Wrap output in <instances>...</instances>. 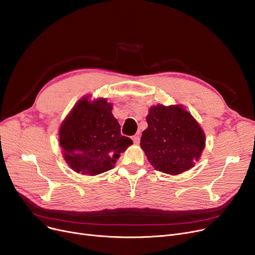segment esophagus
I'll use <instances>...</instances> for the list:
<instances>
[{
  "label": "esophagus",
  "instance_id": "1",
  "mask_svg": "<svg viewBox=\"0 0 255 255\" xmlns=\"http://www.w3.org/2000/svg\"><path fill=\"white\" fill-rule=\"evenodd\" d=\"M132 140H133V142H134V143H139V141H140V136H139L138 134L133 135V136H132Z\"/></svg>",
  "mask_w": 255,
  "mask_h": 255
}]
</instances>
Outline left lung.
I'll return each instance as SVG.
<instances>
[{
	"label": "left lung",
	"instance_id": "left-lung-1",
	"mask_svg": "<svg viewBox=\"0 0 255 255\" xmlns=\"http://www.w3.org/2000/svg\"><path fill=\"white\" fill-rule=\"evenodd\" d=\"M140 146L159 171L179 175L194 165L205 149V133L180 105H156L146 117Z\"/></svg>",
	"mask_w": 255,
	"mask_h": 255
}]
</instances>
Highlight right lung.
Segmentation results:
<instances>
[{"mask_svg": "<svg viewBox=\"0 0 255 255\" xmlns=\"http://www.w3.org/2000/svg\"><path fill=\"white\" fill-rule=\"evenodd\" d=\"M105 99L84 98L73 107L60 128L64 158L76 172L95 176L110 170L120 154L132 143L121 134V127Z\"/></svg>", "mask_w": 255, "mask_h": 255, "instance_id": "right-lung-1", "label": "right lung"}]
</instances>
